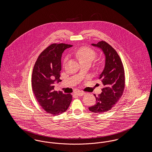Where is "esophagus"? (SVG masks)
Wrapping results in <instances>:
<instances>
[{"label":"esophagus","mask_w":152,"mask_h":152,"mask_svg":"<svg viewBox=\"0 0 152 152\" xmlns=\"http://www.w3.org/2000/svg\"><path fill=\"white\" fill-rule=\"evenodd\" d=\"M75 94H76L77 96H82L84 94H86V93L84 92H76Z\"/></svg>","instance_id":"34e87169"}]
</instances>
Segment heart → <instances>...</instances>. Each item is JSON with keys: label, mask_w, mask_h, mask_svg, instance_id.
Listing matches in <instances>:
<instances>
[{"label": "heart", "mask_w": 152, "mask_h": 152, "mask_svg": "<svg viewBox=\"0 0 152 152\" xmlns=\"http://www.w3.org/2000/svg\"><path fill=\"white\" fill-rule=\"evenodd\" d=\"M76 56L79 58L80 61H90L92 62L97 56L96 52L86 47H82L77 49L75 52ZM65 58L64 61L66 60Z\"/></svg>", "instance_id": "obj_1"}]
</instances>
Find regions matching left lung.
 Instances as JSON below:
<instances>
[{
  "label": "left lung",
  "mask_w": 152,
  "mask_h": 152,
  "mask_svg": "<svg viewBox=\"0 0 152 152\" xmlns=\"http://www.w3.org/2000/svg\"><path fill=\"white\" fill-rule=\"evenodd\" d=\"M92 45L100 48L105 55V68L100 75L104 86L102 93L97 96L95 105L89 110L102 113L112 108L121 97L125 88V78L123 63L116 50L108 43L102 40Z\"/></svg>",
  "instance_id": "1"
}]
</instances>
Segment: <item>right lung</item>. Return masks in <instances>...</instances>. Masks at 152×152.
Wrapping results in <instances>:
<instances>
[{
  "mask_svg": "<svg viewBox=\"0 0 152 152\" xmlns=\"http://www.w3.org/2000/svg\"><path fill=\"white\" fill-rule=\"evenodd\" d=\"M72 45L53 43L37 58L32 75V87L39 105L47 113L58 115L65 112L72 100L71 94L54 90V82L60 79L62 53Z\"/></svg>",
  "mask_w": 152,
  "mask_h": 152,
  "instance_id": "right-lung-1",
  "label": "right lung"
}]
</instances>
